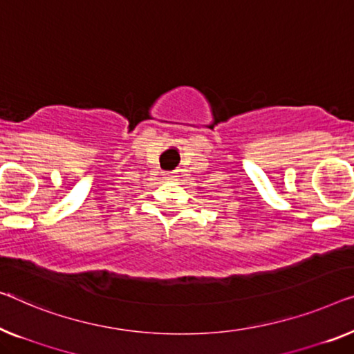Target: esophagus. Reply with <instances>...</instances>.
I'll list each match as a JSON object with an SVG mask.
<instances>
[{
  "label": "esophagus",
  "mask_w": 354,
  "mask_h": 354,
  "mask_svg": "<svg viewBox=\"0 0 354 354\" xmlns=\"http://www.w3.org/2000/svg\"><path fill=\"white\" fill-rule=\"evenodd\" d=\"M178 178V171H167L165 173V179H176Z\"/></svg>",
  "instance_id": "34e87169"
}]
</instances>
